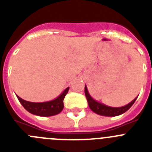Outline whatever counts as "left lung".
<instances>
[{
	"instance_id": "left-lung-1",
	"label": "left lung",
	"mask_w": 152,
	"mask_h": 152,
	"mask_svg": "<svg viewBox=\"0 0 152 152\" xmlns=\"http://www.w3.org/2000/svg\"><path fill=\"white\" fill-rule=\"evenodd\" d=\"M84 93H85V96L87 97V100H88V105L89 107L91 108V110L93 112H94L95 113L98 114V115H100V116H119V115H121V114L124 113L126 111L128 110L133 105V103H135V100L137 99L135 98L132 102H130L129 104L124 106V107H108L107 105H104L103 103H99V102L96 101L95 100H94L91 96L90 95L89 92L88 91V88H87V86L85 85V88H84Z\"/></svg>"
}]
</instances>
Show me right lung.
Masks as SVG:
<instances>
[{"label":"right lung","mask_w":152,"mask_h":152,"mask_svg":"<svg viewBox=\"0 0 152 152\" xmlns=\"http://www.w3.org/2000/svg\"><path fill=\"white\" fill-rule=\"evenodd\" d=\"M68 90L69 88H67L55 100L48 102H42V103L29 102L23 100L19 96H17L23 107L30 113L39 116H52L58 114L63 110L64 108L63 100L65 95L68 94Z\"/></svg>","instance_id":"add662e5"}]
</instances>
